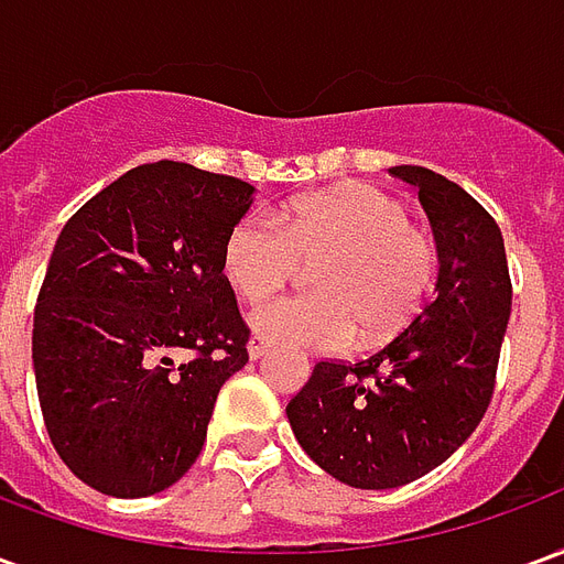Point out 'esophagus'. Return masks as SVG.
<instances>
[{"mask_svg": "<svg viewBox=\"0 0 564 564\" xmlns=\"http://www.w3.org/2000/svg\"><path fill=\"white\" fill-rule=\"evenodd\" d=\"M265 350H269V344L259 341V338H250V341H247V356H250V359H262Z\"/></svg>", "mask_w": 564, "mask_h": 564, "instance_id": "obj_1", "label": "esophagus"}]
</instances>
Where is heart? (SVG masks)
I'll list each match as a JSON object with an SVG mask.
<instances>
[{"label": "heart", "mask_w": 564, "mask_h": 564, "mask_svg": "<svg viewBox=\"0 0 564 564\" xmlns=\"http://www.w3.org/2000/svg\"><path fill=\"white\" fill-rule=\"evenodd\" d=\"M299 262H317L307 299H274L247 323L253 338L295 350L338 354L356 338L402 332L435 278L432 238L375 186L354 184L253 210L223 241V278L245 302L281 290Z\"/></svg>", "instance_id": "heart-1"}]
</instances>
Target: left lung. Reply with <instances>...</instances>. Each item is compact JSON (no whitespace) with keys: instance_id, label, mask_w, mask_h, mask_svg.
Returning a JSON list of instances; mask_svg holds the SVG:
<instances>
[{"instance_id":"left-lung-1","label":"left lung","mask_w":564,"mask_h":564,"mask_svg":"<svg viewBox=\"0 0 564 564\" xmlns=\"http://www.w3.org/2000/svg\"><path fill=\"white\" fill-rule=\"evenodd\" d=\"M390 174L414 186L435 235V295L362 362H317L286 404L302 449L356 489L411 484L471 437L492 399L510 319L505 238L489 210L423 165H392Z\"/></svg>"}]
</instances>
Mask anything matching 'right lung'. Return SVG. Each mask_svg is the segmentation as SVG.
<instances>
[{
	"instance_id": "obj_1",
	"label": "right lung",
	"mask_w": 564,
	"mask_h": 564,
	"mask_svg": "<svg viewBox=\"0 0 564 564\" xmlns=\"http://www.w3.org/2000/svg\"><path fill=\"white\" fill-rule=\"evenodd\" d=\"M253 193L238 177L150 162L56 238L32 326L39 404L59 459L105 496L177 484L217 392L247 366L223 241Z\"/></svg>"
}]
</instances>
